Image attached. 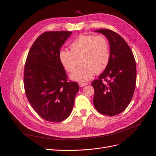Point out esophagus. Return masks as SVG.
Returning a JSON list of instances; mask_svg holds the SVG:
<instances>
[{
	"label": "esophagus",
	"instance_id": "34e87169",
	"mask_svg": "<svg viewBox=\"0 0 156 156\" xmlns=\"http://www.w3.org/2000/svg\"><path fill=\"white\" fill-rule=\"evenodd\" d=\"M88 83H79V85L81 87H83L84 86L87 85Z\"/></svg>",
	"mask_w": 156,
	"mask_h": 156
}]
</instances>
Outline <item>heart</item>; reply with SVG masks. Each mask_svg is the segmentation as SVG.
<instances>
[{
  "instance_id": "heart-1",
  "label": "heart",
  "mask_w": 156,
  "mask_h": 156,
  "mask_svg": "<svg viewBox=\"0 0 156 156\" xmlns=\"http://www.w3.org/2000/svg\"><path fill=\"white\" fill-rule=\"evenodd\" d=\"M70 51L61 49L58 58L61 64L68 72H72L77 67L70 78L73 81L85 82L94 74L100 73L107 67L111 54L108 41L104 36L81 35L69 45Z\"/></svg>"
}]
</instances>
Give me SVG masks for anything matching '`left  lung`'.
Listing matches in <instances>:
<instances>
[{
	"label": "left lung",
	"mask_w": 156,
	"mask_h": 156,
	"mask_svg": "<svg viewBox=\"0 0 156 156\" xmlns=\"http://www.w3.org/2000/svg\"><path fill=\"white\" fill-rule=\"evenodd\" d=\"M110 45V60L107 67L92 85L94 88L93 103L101 114L115 116L123 112L133 98L136 70L134 56L129 46L116 32L100 29Z\"/></svg>",
	"instance_id": "left-lung-1"
}]
</instances>
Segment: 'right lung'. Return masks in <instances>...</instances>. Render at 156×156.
I'll list each match as a JSON object with an SVG mask.
<instances>
[{
	"instance_id": "obj_1",
	"label": "right lung",
	"mask_w": 156,
	"mask_h": 156,
	"mask_svg": "<svg viewBox=\"0 0 156 156\" xmlns=\"http://www.w3.org/2000/svg\"><path fill=\"white\" fill-rule=\"evenodd\" d=\"M72 32L51 31L35 40L28 54L24 69L27 98L41 118L60 122L69 116L79 91L77 83L68 81L58 53Z\"/></svg>"
}]
</instances>
